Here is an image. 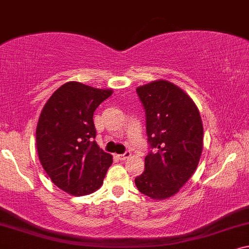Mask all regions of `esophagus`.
I'll return each instance as SVG.
<instances>
[{
  "instance_id": "esophagus-1",
  "label": "esophagus",
  "mask_w": 249,
  "mask_h": 249,
  "mask_svg": "<svg viewBox=\"0 0 249 249\" xmlns=\"http://www.w3.org/2000/svg\"><path fill=\"white\" fill-rule=\"evenodd\" d=\"M117 157L122 160H125V159H127V158H129V157H131V152L125 151L124 153H122V155H117Z\"/></svg>"
}]
</instances>
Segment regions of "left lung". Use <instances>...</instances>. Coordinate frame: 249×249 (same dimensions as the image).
I'll return each instance as SVG.
<instances>
[{"label":"left lung","mask_w":249,"mask_h":249,"mask_svg":"<svg viewBox=\"0 0 249 249\" xmlns=\"http://www.w3.org/2000/svg\"><path fill=\"white\" fill-rule=\"evenodd\" d=\"M136 93L145 111L150 151L135 185L142 194L164 199L176 194L197 167L203 149L202 120L191 97L169 81L139 87Z\"/></svg>","instance_id":"1"}]
</instances>
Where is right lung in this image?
I'll return each instance as SVG.
<instances>
[{"label": "right lung", "mask_w": 249, "mask_h": 249, "mask_svg": "<svg viewBox=\"0 0 249 249\" xmlns=\"http://www.w3.org/2000/svg\"><path fill=\"white\" fill-rule=\"evenodd\" d=\"M111 90L68 82L45 104L36 129L38 157L56 186L74 196L101 185L113 157L94 141L93 113Z\"/></svg>", "instance_id": "obj_1"}]
</instances>
